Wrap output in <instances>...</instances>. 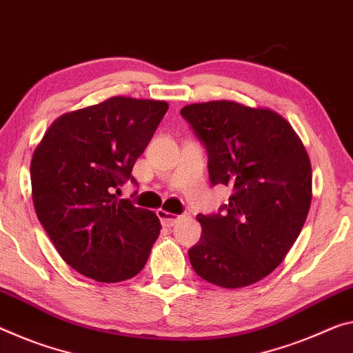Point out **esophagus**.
I'll return each mask as SVG.
<instances>
[{"label": "esophagus", "instance_id": "obj_1", "mask_svg": "<svg viewBox=\"0 0 353 353\" xmlns=\"http://www.w3.org/2000/svg\"><path fill=\"white\" fill-rule=\"evenodd\" d=\"M157 215H159L161 225L166 226V228H171L174 226L179 218H182L183 215H174V214H170V212H166L163 209H159L157 210Z\"/></svg>", "mask_w": 353, "mask_h": 353}]
</instances>
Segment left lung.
<instances>
[{
    "instance_id": "obj_1",
    "label": "left lung",
    "mask_w": 353,
    "mask_h": 353,
    "mask_svg": "<svg viewBox=\"0 0 353 353\" xmlns=\"http://www.w3.org/2000/svg\"><path fill=\"white\" fill-rule=\"evenodd\" d=\"M181 114L207 149L212 185L234 193L218 214L198 215L193 270L215 286L245 288L281 264L312 198L311 161L292 125L268 108L214 100Z\"/></svg>"
}]
</instances>
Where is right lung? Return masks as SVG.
<instances>
[{"instance_id": "obj_1", "label": "right lung", "mask_w": 353, "mask_h": 353, "mask_svg": "<svg viewBox=\"0 0 353 353\" xmlns=\"http://www.w3.org/2000/svg\"><path fill=\"white\" fill-rule=\"evenodd\" d=\"M168 111L161 100L111 97L59 116L31 160L32 203L61 257L99 283L133 278L160 236L154 212L117 199Z\"/></svg>"}]
</instances>
